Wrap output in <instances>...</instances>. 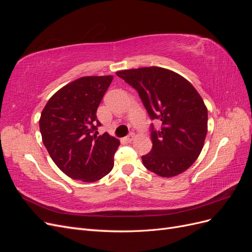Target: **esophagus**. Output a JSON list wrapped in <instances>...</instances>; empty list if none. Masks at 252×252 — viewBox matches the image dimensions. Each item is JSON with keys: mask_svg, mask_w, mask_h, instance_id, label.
Returning a JSON list of instances; mask_svg holds the SVG:
<instances>
[{"mask_svg": "<svg viewBox=\"0 0 252 252\" xmlns=\"http://www.w3.org/2000/svg\"><path fill=\"white\" fill-rule=\"evenodd\" d=\"M134 139V134L133 133H130V134H128L126 138H125V140L128 142V143H130L132 140Z\"/></svg>", "mask_w": 252, "mask_h": 252, "instance_id": "obj_1", "label": "esophagus"}]
</instances>
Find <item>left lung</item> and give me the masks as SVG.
<instances>
[{
    "mask_svg": "<svg viewBox=\"0 0 252 252\" xmlns=\"http://www.w3.org/2000/svg\"><path fill=\"white\" fill-rule=\"evenodd\" d=\"M117 75L138 91L150 119L161 121L159 131L151 125L152 149L142 157L144 166L163 178L187 170L203 149L208 122L207 107L192 84L157 66Z\"/></svg>",
    "mask_w": 252,
    "mask_h": 252,
    "instance_id": "left-lung-1",
    "label": "left lung"
}]
</instances>
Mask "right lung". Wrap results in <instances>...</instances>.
Segmentation results:
<instances>
[{
  "instance_id": "1",
  "label": "right lung",
  "mask_w": 252,
  "mask_h": 252,
  "mask_svg": "<svg viewBox=\"0 0 252 252\" xmlns=\"http://www.w3.org/2000/svg\"><path fill=\"white\" fill-rule=\"evenodd\" d=\"M112 75L83 77L58 90L41 113L43 144L52 161L68 177L96 182L113 168L120 141L97 135L96 110Z\"/></svg>"
}]
</instances>
